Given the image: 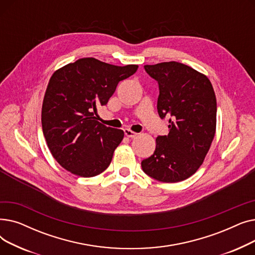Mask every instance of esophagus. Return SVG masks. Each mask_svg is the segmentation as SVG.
I'll return each instance as SVG.
<instances>
[{
  "label": "esophagus",
  "mask_w": 255,
  "mask_h": 255,
  "mask_svg": "<svg viewBox=\"0 0 255 255\" xmlns=\"http://www.w3.org/2000/svg\"><path fill=\"white\" fill-rule=\"evenodd\" d=\"M124 133H125V135H126L127 137H129V138H133V137H135V136L137 135V133L133 132V131H131V130H129V129H125V130H124Z\"/></svg>",
  "instance_id": "esophagus-1"
}]
</instances>
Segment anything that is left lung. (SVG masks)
Segmentation results:
<instances>
[{"mask_svg":"<svg viewBox=\"0 0 255 255\" xmlns=\"http://www.w3.org/2000/svg\"><path fill=\"white\" fill-rule=\"evenodd\" d=\"M144 70L158 83L157 111L167 120L168 134L157 136L155 152L141 168L159 182L177 183L193 175L210 149L216 130L215 93L206 75L182 63L145 65Z\"/></svg>","mask_w":255,"mask_h":255,"instance_id":"8db88e82","label":"left lung"}]
</instances>
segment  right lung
<instances>
[{
    "label": "right lung",
    "instance_id": "add662e5",
    "mask_svg": "<svg viewBox=\"0 0 255 255\" xmlns=\"http://www.w3.org/2000/svg\"><path fill=\"white\" fill-rule=\"evenodd\" d=\"M137 68L83 58L52 74L42 104V130L50 153L65 169L91 178L110 166L124 132L99 123L97 107L106 105L118 84Z\"/></svg>",
    "mask_w": 255,
    "mask_h": 255
}]
</instances>
